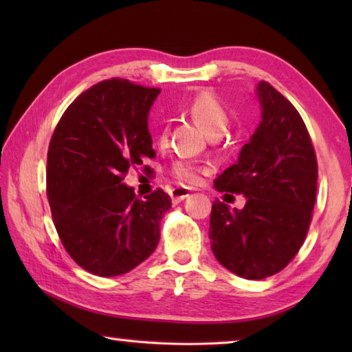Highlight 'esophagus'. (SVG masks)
Segmentation results:
<instances>
[{"instance_id":"esophagus-1","label":"esophagus","mask_w":352,"mask_h":352,"mask_svg":"<svg viewBox=\"0 0 352 352\" xmlns=\"http://www.w3.org/2000/svg\"><path fill=\"white\" fill-rule=\"evenodd\" d=\"M189 195H190V192H189V189H186V188H174L170 190V199H172V201H174V204H178V201L188 199Z\"/></svg>"}]
</instances>
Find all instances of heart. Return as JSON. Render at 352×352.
Segmentation results:
<instances>
[{
	"label": "heart",
	"instance_id": "heart-1",
	"mask_svg": "<svg viewBox=\"0 0 352 352\" xmlns=\"http://www.w3.org/2000/svg\"><path fill=\"white\" fill-rule=\"evenodd\" d=\"M188 115L195 119L201 127H204L211 136H219L223 133L226 127H228L230 116L228 111L220 102L217 96L211 91H201L190 99V102L186 107ZM168 138V130H163L160 141L164 142ZM172 175L178 180L194 183L199 178V169L197 166L189 162H177L172 164L170 168Z\"/></svg>",
	"mask_w": 352,
	"mask_h": 352
}]
</instances>
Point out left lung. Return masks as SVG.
<instances>
[{
	"instance_id": "obj_1",
	"label": "left lung",
	"mask_w": 352,
	"mask_h": 352,
	"mask_svg": "<svg viewBox=\"0 0 352 352\" xmlns=\"http://www.w3.org/2000/svg\"><path fill=\"white\" fill-rule=\"evenodd\" d=\"M262 121L237 163L220 174V192L243 194L242 210L214 200L210 239L217 261L237 276L264 279L281 272L305 242L317 197V155L290 100L259 82Z\"/></svg>"
}]
</instances>
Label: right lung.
<instances>
[{"instance_id":"right-lung-1","label":"right lung","mask_w":352,"mask_h":352,"mask_svg":"<svg viewBox=\"0 0 352 352\" xmlns=\"http://www.w3.org/2000/svg\"><path fill=\"white\" fill-rule=\"evenodd\" d=\"M158 93L127 79L102 80L69 104L52 133V222L68 254L93 275H124L158 245L170 197L158 188L141 199L122 183L130 168L155 155L147 115Z\"/></svg>"}]
</instances>
